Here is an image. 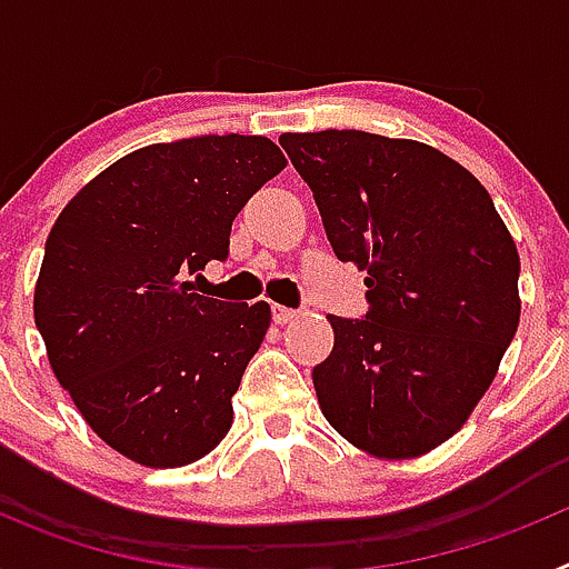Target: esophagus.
Returning a JSON list of instances; mask_svg holds the SVG:
<instances>
[{"mask_svg": "<svg viewBox=\"0 0 569 569\" xmlns=\"http://www.w3.org/2000/svg\"><path fill=\"white\" fill-rule=\"evenodd\" d=\"M296 316H299V310H290V308H281V305H273V321H276V325H290Z\"/></svg>", "mask_w": 569, "mask_h": 569, "instance_id": "obj_1", "label": "esophagus"}]
</instances>
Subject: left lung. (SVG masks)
Segmentation results:
<instances>
[{"mask_svg":"<svg viewBox=\"0 0 569 569\" xmlns=\"http://www.w3.org/2000/svg\"><path fill=\"white\" fill-rule=\"evenodd\" d=\"M333 253L367 270L365 319L328 316L313 367L336 433L376 459H416L470 419L519 328V250L485 184L416 139L281 133Z\"/></svg>","mask_w":569,"mask_h":569,"instance_id":"obj_1","label":"left lung"}]
</instances>
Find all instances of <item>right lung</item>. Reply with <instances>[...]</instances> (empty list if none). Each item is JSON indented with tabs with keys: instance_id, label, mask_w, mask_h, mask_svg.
Here are the masks:
<instances>
[{
	"instance_id": "obj_1",
	"label": "right lung",
	"mask_w": 569,
	"mask_h": 569,
	"mask_svg": "<svg viewBox=\"0 0 569 569\" xmlns=\"http://www.w3.org/2000/svg\"><path fill=\"white\" fill-rule=\"evenodd\" d=\"M284 153L268 136H196L122 156L53 222L33 290L48 361L82 419L144 467L204 459L233 425V393L270 305L193 293Z\"/></svg>"
}]
</instances>
